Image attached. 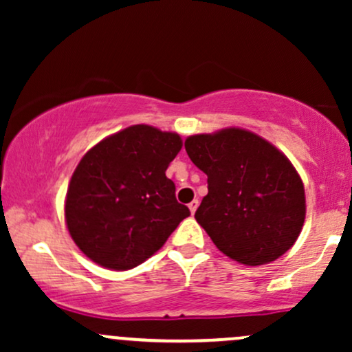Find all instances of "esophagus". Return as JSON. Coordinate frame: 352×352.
<instances>
[{"mask_svg":"<svg viewBox=\"0 0 352 352\" xmlns=\"http://www.w3.org/2000/svg\"><path fill=\"white\" fill-rule=\"evenodd\" d=\"M188 208H190V212L192 213H195L197 212V208H199V200H192L188 204Z\"/></svg>","mask_w":352,"mask_h":352,"instance_id":"34e87169","label":"esophagus"}]
</instances>
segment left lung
<instances>
[{
    "mask_svg": "<svg viewBox=\"0 0 352 352\" xmlns=\"http://www.w3.org/2000/svg\"><path fill=\"white\" fill-rule=\"evenodd\" d=\"M185 151L208 177L195 218L221 253L258 266L292 248L305 223L306 199L285 153L238 127L190 135Z\"/></svg>",
    "mask_w": 352,
    "mask_h": 352,
    "instance_id": "8db88e82",
    "label": "left lung"
}]
</instances>
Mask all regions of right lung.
Wrapping results in <instances>:
<instances>
[{"label":"right lung","mask_w":352,"mask_h":352,"mask_svg":"<svg viewBox=\"0 0 352 352\" xmlns=\"http://www.w3.org/2000/svg\"><path fill=\"white\" fill-rule=\"evenodd\" d=\"M180 148L179 134L139 124L106 137L80 159L64 208L80 252L124 272L162 248L190 215L165 175Z\"/></svg>","instance_id":"1"}]
</instances>
